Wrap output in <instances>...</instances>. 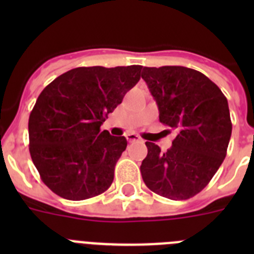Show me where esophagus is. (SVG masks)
<instances>
[{
	"label": "esophagus",
	"instance_id": "esophagus-1",
	"mask_svg": "<svg viewBox=\"0 0 254 254\" xmlns=\"http://www.w3.org/2000/svg\"><path fill=\"white\" fill-rule=\"evenodd\" d=\"M127 140H128V142H134V141L140 140V137L136 133H128L127 134Z\"/></svg>",
	"mask_w": 254,
	"mask_h": 254
}]
</instances>
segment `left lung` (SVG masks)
Returning a JSON list of instances; mask_svg holds the SVG:
<instances>
[{"mask_svg":"<svg viewBox=\"0 0 254 254\" xmlns=\"http://www.w3.org/2000/svg\"><path fill=\"white\" fill-rule=\"evenodd\" d=\"M141 77L160 122L177 129L167 152L146 141L141 176L159 196L188 199L208 185L225 159L232 136L228 100L207 76L188 67H143Z\"/></svg>","mask_w":254,"mask_h":254,"instance_id":"8db88e82","label":"left lung"}]
</instances>
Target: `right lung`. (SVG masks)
Instances as JSON below:
<instances>
[{"label":"right lung","mask_w":254,"mask_h":254,"mask_svg":"<svg viewBox=\"0 0 254 254\" xmlns=\"http://www.w3.org/2000/svg\"><path fill=\"white\" fill-rule=\"evenodd\" d=\"M141 68L77 67L40 93L29 117V151L52 192L81 201L111 187L127 140L100 126L137 84Z\"/></svg>","instance_id":"1"}]
</instances>
